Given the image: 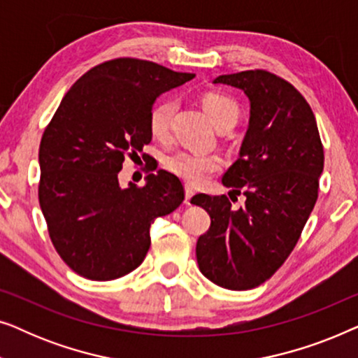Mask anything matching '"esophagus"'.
<instances>
[{
    "mask_svg": "<svg viewBox=\"0 0 358 358\" xmlns=\"http://www.w3.org/2000/svg\"><path fill=\"white\" fill-rule=\"evenodd\" d=\"M194 194H195V190L190 187V185H185V203H190V199L194 197Z\"/></svg>",
    "mask_w": 358,
    "mask_h": 358,
    "instance_id": "1",
    "label": "esophagus"
}]
</instances>
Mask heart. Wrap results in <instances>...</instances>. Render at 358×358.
Segmentation results:
<instances>
[{
	"label": "heart",
	"instance_id": "heart-1",
	"mask_svg": "<svg viewBox=\"0 0 358 358\" xmlns=\"http://www.w3.org/2000/svg\"><path fill=\"white\" fill-rule=\"evenodd\" d=\"M202 106L217 129L227 124H236L239 109L236 102L229 99L228 96L210 92V94L203 96ZM176 107H178V104H176L174 99L158 101L151 107L148 115V129L150 134L156 140H166L169 136L171 122H173ZM164 166L169 173L178 176V178L185 180L187 184L202 185L215 173H218L222 169L223 163L215 155H199L190 153V151H179V153H174L169 158H166Z\"/></svg>",
	"mask_w": 358,
	"mask_h": 358
}]
</instances>
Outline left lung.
<instances>
[{
	"instance_id": "8db88e82",
	"label": "left lung",
	"mask_w": 358,
	"mask_h": 358,
	"mask_svg": "<svg viewBox=\"0 0 358 358\" xmlns=\"http://www.w3.org/2000/svg\"><path fill=\"white\" fill-rule=\"evenodd\" d=\"M244 91L251 117L239 158L222 182L246 195L238 210L227 195H194L212 218L197 241L200 272L228 290L259 287L287 261L317 200L324 150L310 104L283 78L266 70L222 75ZM229 192V199H231Z\"/></svg>"
}]
</instances>
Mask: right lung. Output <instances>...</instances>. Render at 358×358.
Returning a JSON list of instances; mask_svg holds the SVG:
<instances>
[{
    "label": "right lung",
    "mask_w": 358,
    "mask_h": 358,
    "mask_svg": "<svg viewBox=\"0 0 358 358\" xmlns=\"http://www.w3.org/2000/svg\"><path fill=\"white\" fill-rule=\"evenodd\" d=\"M192 78L114 58L85 73L45 127L38 202L53 246L78 275L107 282L135 271L150 249L151 222L182 203V184L168 171L148 174L143 187H120L117 176L151 141L156 97Z\"/></svg>",
    "instance_id": "1"
}]
</instances>
